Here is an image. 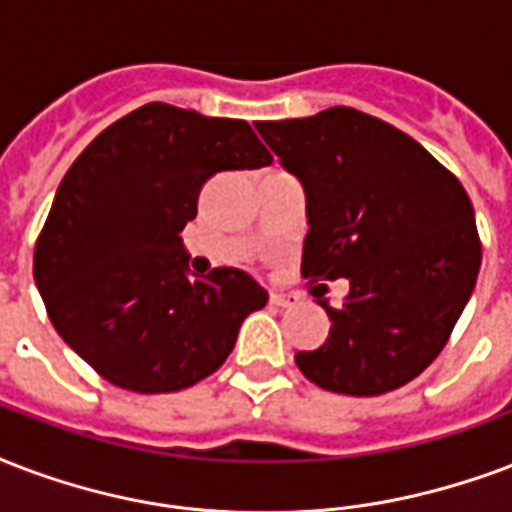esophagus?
<instances>
[{
    "instance_id": "34e87169",
    "label": "esophagus",
    "mask_w": 512,
    "mask_h": 512,
    "mask_svg": "<svg viewBox=\"0 0 512 512\" xmlns=\"http://www.w3.org/2000/svg\"><path fill=\"white\" fill-rule=\"evenodd\" d=\"M268 303H271L273 308H292L298 303V298H295V295H282V292H271V295H268Z\"/></svg>"
}]
</instances>
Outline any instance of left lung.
Segmentation results:
<instances>
[{
  "mask_svg": "<svg viewBox=\"0 0 512 512\" xmlns=\"http://www.w3.org/2000/svg\"><path fill=\"white\" fill-rule=\"evenodd\" d=\"M255 128L303 182L308 284H351L300 373L327 392L376 397L438 357L478 279L481 239L462 182L416 139L360 109L330 107ZM325 287V284H319ZM314 290V295H325Z\"/></svg>",
  "mask_w": 512,
  "mask_h": 512,
  "instance_id": "1",
  "label": "left lung"
}]
</instances>
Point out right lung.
Here are the masks:
<instances>
[{
  "mask_svg": "<svg viewBox=\"0 0 512 512\" xmlns=\"http://www.w3.org/2000/svg\"><path fill=\"white\" fill-rule=\"evenodd\" d=\"M273 158L247 120L152 101L93 139L58 185L34 282L58 335L109 384L166 395L228 360L268 292L239 268L187 279L179 233L212 174Z\"/></svg>",
  "mask_w": 512,
  "mask_h": 512,
  "instance_id": "add662e5",
  "label": "right lung"
}]
</instances>
